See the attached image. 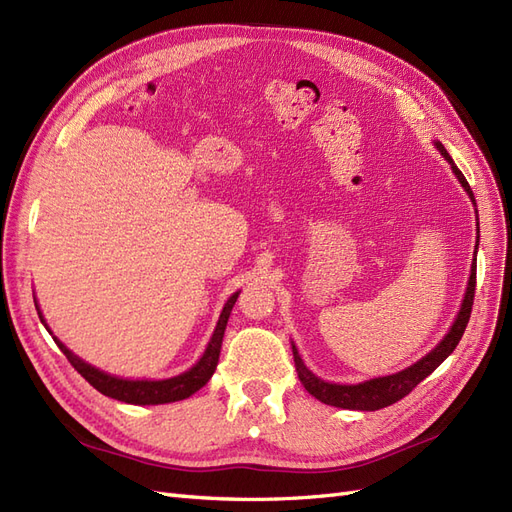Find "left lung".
Instances as JSON below:
<instances>
[{"label":"left lung","mask_w":512,"mask_h":512,"mask_svg":"<svg viewBox=\"0 0 512 512\" xmlns=\"http://www.w3.org/2000/svg\"><path fill=\"white\" fill-rule=\"evenodd\" d=\"M438 151L444 156V160L451 164L455 177L459 179V183L463 185V190L468 192L472 205L476 207L474 194L470 190V183L466 181V177L461 175V170L455 166L453 158L448 156V151L444 149L442 143L436 141ZM478 226V222H476ZM480 232V230H478ZM476 250H478V237H476ZM474 290H476V252H474V262L470 269V280H468V290L463 294V303L459 314L453 322L451 331L444 335L442 342L433 348L427 356H423L421 361H416L414 365L406 367L404 371H397V374L391 376H382V378H371L367 382H359V384H333V382H324L322 378H318L314 371H309L301 359V354L297 350V346L292 344V356H294V367H297V374L301 384L305 386V391L309 395H314L318 401L327 406H335V408H346V410H367L374 412L380 408H386L395 404V401L404 399L418 382H423L433 369H436L448 354H451L459 339L468 327V320L472 314V305H474Z\"/></svg>","instance_id":"left-lung-1"}]
</instances>
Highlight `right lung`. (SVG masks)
<instances>
[{
    "label": "right lung",
    "instance_id": "obj_1",
    "mask_svg": "<svg viewBox=\"0 0 512 512\" xmlns=\"http://www.w3.org/2000/svg\"><path fill=\"white\" fill-rule=\"evenodd\" d=\"M237 297H239V292L232 294V297L226 301L222 314H220V320H218V324H215L211 342L207 344V350L203 352V356H200L198 363L194 367H190L188 371H183V374H179L175 378H168V380H126V378L104 374V371H100L94 365H89L83 359H79V356H76L72 350H68L64 344H61L57 337H53V339H55V344L59 346V350L66 354V359L70 361V365L76 371H79V374L102 395L113 397L117 401H126V404H134V406L170 404V401L188 399L198 389H203V386L211 380L213 371H215V367H218V361H220V350H222L226 322H228V316L232 312V305H235ZM38 316L46 327V322L40 314V307H38ZM46 331H49V327H46Z\"/></svg>",
    "mask_w": 512,
    "mask_h": 512
}]
</instances>
